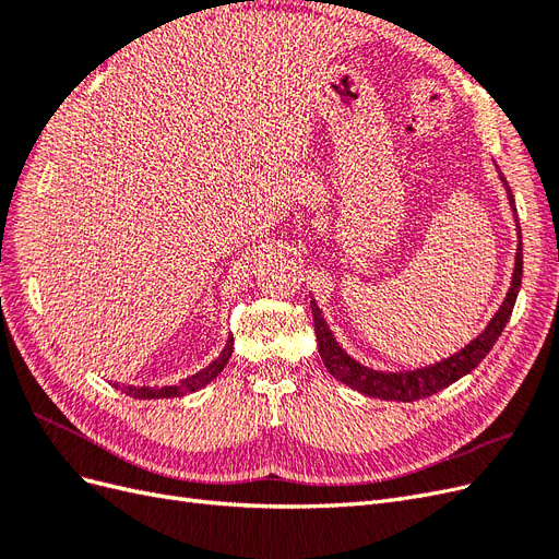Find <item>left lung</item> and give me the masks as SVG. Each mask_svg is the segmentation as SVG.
<instances>
[{"label":"left lung","mask_w":559,"mask_h":559,"mask_svg":"<svg viewBox=\"0 0 559 559\" xmlns=\"http://www.w3.org/2000/svg\"><path fill=\"white\" fill-rule=\"evenodd\" d=\"M497 173H499V179L503 181L506 193H509V205L515 214V200H513V193L509 189V181H506V177L501 175L499 167H497ZM515 226H518L515 267H513L511 289H509V294H506L501 308L495 312L492 319H489V324L485 326V331L478 337H473V341L464 349L454 352L452 357L438 361V364H431V366H425V368H415V370H396V373L368 368V366L359 364L357 359H352L349 354L341 345H337L335 335L329 329L324 314H321L317 302L310 300L319 357H321V361H324L329 373L337 382L352 386L354 392H359V394L382 399V401H403V403L427 399L436 392H441V389L450 386L452 382H456L460 378L468 376L471 370L487 357L489 349L495 347L503 326L509 324L513 306H515L520 282H522V242H520L518 216H515Z\"/></svg>","instance_id":"left-lung-1"}]
</instances>
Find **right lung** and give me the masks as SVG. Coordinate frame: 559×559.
<instances>
[{
  "mask_svg": "<svg viewBox=\"0 0 559 559\" xmlns=\"http://www.w3.org/2000/svg\"><path fill=\"white\" fill-rule=\"evenodd\" d=\"M233 354V335H228L226 341V347L222 349V354L218 357L205 366L202 370H198V373L183 378L179 384H167V386H121V392H126L128 396H134V399H177V396H186V394H193L198 392V389H202L205 384H210L222 370L226 368L228 359Z\"/></svg>",
  "mask_w": 559,
  "mask_h": 559,
  "instance_id": "1",
  "label": "right lung"
}]
</instances>
